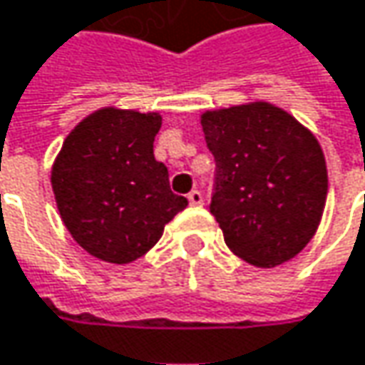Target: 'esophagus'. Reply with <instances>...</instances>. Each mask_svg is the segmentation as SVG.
I'll return each mask as SVG.
<instances>
[{
  "label": "esophagus",
  "instance_id": "34e87169",
  "mask_svg": "<svg viewBox=\"0 0 365 365\" xmlns=\"http://www.w3.org/2000/svg\"><path fill=\"white\" fill-rule=\"evenodd\" d=\"M187 200H190L192 207H200V205H202V194H200V190H192V192L187 194Z\"/></svg>",
  "mask_w": 365,
  "mask_h": 365
}]
</instances>
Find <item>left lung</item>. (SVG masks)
Instances as JSON below:
<instances>
[{"instance_id":"obj_1","label":"left lung","mask_w":365,"mask_h":365,"mask_svg":"<svg viewBox=\"0 0 365 365\" xmlns=\"http://www.w3.org/2000/svg\"><path fill=\"white\" fill-rule=\"evenodd\" d=\"M200 125L215 156L211 213L230 250L257 267L299 255L328 194L314 133L269 102L207 110Z\"/></svg>"}]
</instances>
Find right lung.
Here are the masks:
<instances>
[{"label":"right lung","instance_id":"right-lung-1","mask_svg":"<svg viewBox=\"0 0 365 365\" xmlns=\"http://www.w3.org/2000/svg\"><path fill=\"white\" fill-rule=\"evenodd\" d=\"M158 113L100 108L66 135L51 167L60 217L89 255L131 263L146 255L187 200L154 158Z\"/></svg>","mask_w":365,"mask_h":365}]
</instances>
